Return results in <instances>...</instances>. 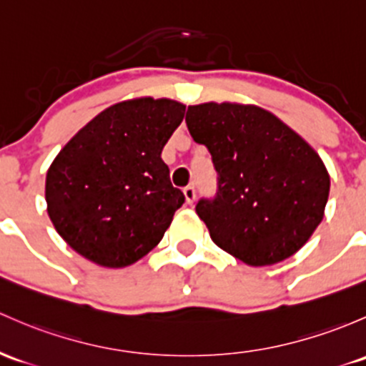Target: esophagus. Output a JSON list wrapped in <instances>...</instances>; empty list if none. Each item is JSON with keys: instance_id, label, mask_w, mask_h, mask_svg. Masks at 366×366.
<instances>
[{"instance_id": "obj_1", "label": "esophagus", "mask_w": 366, "mask_h": 366, "mask_svg": "<svg viewBox=\"0 0 366 366\" xmlns=\"http://www.w3.org/2000/svg\"><path fill=\"white\" fill-rule=\"evenodd\" d=\"M184 196H186V203L187 205H193L194 203V199H196V191H194V187H186V189H184Z\"/></svg>"}]
</instances>
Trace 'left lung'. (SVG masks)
Wrapping results in <instances>:
<instances>
[{"instance_id":"1","label":"left lung","mask_w":366,"mask_h":366,"mask_svg":"<svg viewBox=\"0 0 366 366\" xmlns=\"http://www.w3.org/2000/svg\"><path fill=\"white\" fill-rule=\"evenodd\" d=\"M186 124L196 144L209 149L217 172V193L196 203L214 244L251 267L300 251L322 221L330 194L319 154L254 105H193Z\"/></svg>"}]
</instances>
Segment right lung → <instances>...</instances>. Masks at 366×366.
Segmentation results:
<instances>
[{"label":"right lung","mask_w":366,"mask_h":366,"mask_svg":"<svg viewBox=\"0 0 366 366\" xmlns=\"http://www.w3.org/2000/svg\"><path fill=\"white\" fill-rule=\"evenodd\" d=\"M186 105L137 98L115 103L61 149L45 180L47 212L68 245L107 268L152 251L184 203L161 151Z\"/></svg>","instance_id":"right-lung-1"}]
</instances>
